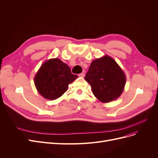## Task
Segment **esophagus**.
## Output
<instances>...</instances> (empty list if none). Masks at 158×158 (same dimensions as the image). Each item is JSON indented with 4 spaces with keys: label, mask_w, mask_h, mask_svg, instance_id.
Wrapping results in <instances>:
<instances>
[{
    "label": "esophagus",
    "mask_w": 158,
    "mask_h": 158,
    "mask_svg": "<svg viewBox=\"0 0 158 158\" xmlns=\"http://www.w3.org/2000/svg\"><path fill=\"white\" fill-rule=\"evenodd\" d=\"M78 76H80V77H84V76H85V74L84 73H80V74H78Z\"/></svg>",
    "instance_id": "34e87169"
}]
</instances>
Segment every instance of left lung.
<instances>
[{
	"label": "left lung",
	"mask_w": 158,
	"mask_h": 158,
	"mask_svg": "<svg viewBox=\"0 0 158 158\" xmlns=\"http://www.w3.org/2000/svg\"><path fill=\"white\" fill-rule=\"evenodd\" d=\"M85 80L90 84L95 96L102 102L107 103L121 95L126 77L114 60L106 55L92 61Z\"/></svg>",
	"instance_id": "8db88e82"
}]
</instances>
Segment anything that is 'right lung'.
Segmentation results:
<instances>
[{
	"mask_svg": "<svg viewBox=\"0 0 158 158\" xmlns=\"http://www.w3.org/2000/svg\"><path fill=\"white\" fill-rule=\"evenodd\" d=\"M77 78V75L72 74L67 64L59 59H52L41 66L34 83L43 97L54 100L60 98L67 90L69 84Z\"/></svg>",
	"mask_w": 158,
	"mask_h": 158,
	"instance_id": "1",
	"label": "right lung"
}]
</instances>
